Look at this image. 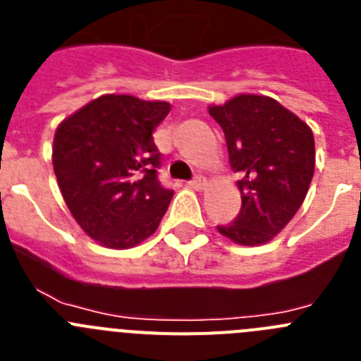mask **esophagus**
<instances>
[{
    "mask_svg": "<svg viewBox=\"0 0 361 361\" xmlns=\"http://www.w3.org/2000/svg\"><path fill=\"white\" fill-rule=\"evenodd\" d=\"M190 186L193 188V190H197V191H202L204 188L208 186V180H206V178H204L202 175H199V177H195V178H193V180H191Z\"/></svg>",
    "mask_w": 361,
    "mask_h": 361,
    "instance_id": "obj_1",
    "label": "esophagus"
}]
</instances>
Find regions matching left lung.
I'll return each mask as SVG.
<instances>
[{"instance_id":"obj_1","label":"left lung","mask_w":361,"mask_h":361,"mask_svg":"<svg viewBox=\"0 0 361 361\" xmlns=\"http://www.w3.org/2000/svg\"><path fill=\"white\" fill-rule=\"evenodd\" d=\"M208 111L224 130L231 168L242 173L240 213L216 229L238 245L267 244L307 195L317 161L312 130L269 95L238 94Z\"/></svg>"}]
</instances>
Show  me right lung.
Returning a JSON list of instances; mask_svg holds the SVG:
<instances>
[{"label": "right lung", "instance_id": "right-lung-1", "mask_svg": "<svg viewBox=\"0 0 361 361\" xmlns=\"http://www.w3.org/2000/svg\"><path fill=\"white\" fill-rule=\"evenodd\" d=\"M170 110L166 101L104 94L57 126V186L82 231L104 247L141 244L170 206L173 191L159 184L161 153L152 137Z\"/></svg>", "mask_w": 361, "mask_h": 361}]
</instances>
